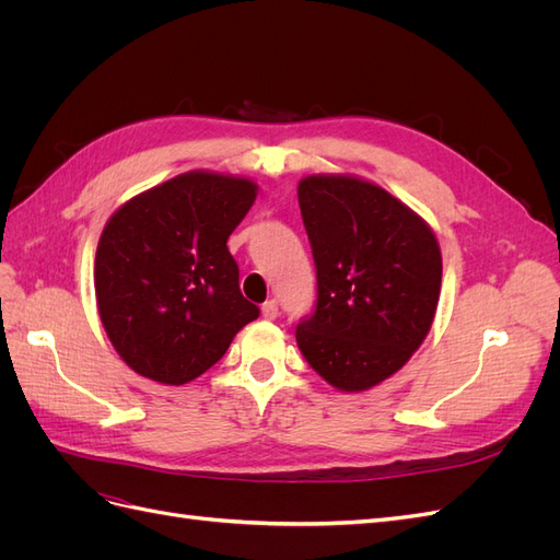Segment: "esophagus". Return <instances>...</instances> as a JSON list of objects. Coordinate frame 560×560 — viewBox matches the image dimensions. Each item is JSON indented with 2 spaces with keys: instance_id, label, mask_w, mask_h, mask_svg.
I'll return each mask as SVG.
<instances>
[{
  "instance_id": "34e87169",
  "label": "esophagus",
  "mask_w": 560,
  "mask_h": 560,
  "mask_svg": "<svg viewBox=\"0 0 560 560\" xmlns=\"http://www.w3.org/2000/svg\"><path fill=\"white\" fill-rule=\"evenodd\" d=\"M261 315L266 319H276L278 317V301L276 299H268L264 306H261Z\"/></svg>"
}]
</instances>
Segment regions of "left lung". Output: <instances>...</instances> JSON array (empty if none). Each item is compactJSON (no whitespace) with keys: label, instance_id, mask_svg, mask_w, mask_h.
I'll return each mask as SVG.
<instances>
[{"label":"left lung","instance_id":"obj_1","mask_svg":"<svg viewBox=\"0 0 560 560\" xmlns=\"http://www.w3.org/2000/svg\"><path fill=\"white\" fill-rule=\"evenodd\" d=\"M299 208L317 299L296 325V343L327 383L360 393L393 376L425 341L442 252L416 212L362 179H301Z\"/></svg>","mask_w":560,"mask_h":560}]
</instances>
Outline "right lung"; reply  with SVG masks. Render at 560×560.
Listing matches in <instances>:
<instances>
[{
  "label": "right lung",
  "instance_id": "obj_1",
  "mask_svg": "<svg viewBox=\"0 0 560 560\" xmlns=\"http://www.w3.org/2000/svg\"><path fill=\"white\" fill-rule=\"evenodd\" d=\"M254 198L249 179L186 173L135 196L107 222L95 254L97 311L140 376L189 383L259 317L226 247Z\"/></svg>",
  "mask_w": 560,
  "mask_h": 560
}]
</instances>
